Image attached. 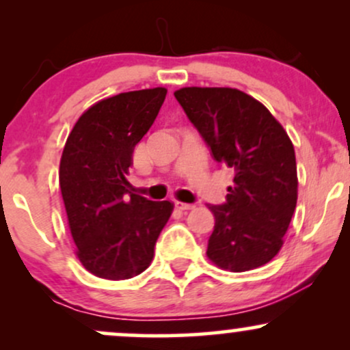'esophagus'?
Listing matches in <instances>:
<instances>
[{"label":"esophagus","mask_w":350,"mask_h":350,"mask_svg":"<svg viewBox=\"0 0 350 350\" xmlns=\"http://www.w3.org/2000/svg\"><path fill=\"white\" fill-rule=\"evenodd\" d=\"M174 206L179 208V211H191V208H194V204H186V202H179V200H176Z\"/></svg>","instance_id":"34e87169"}]
</instances>
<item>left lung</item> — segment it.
<instances>
[{"mask_svg": "<svg viewBox=\"0 0 350 350\" xmlns=\"http://www.w3.org/2000/svg\"><path fill=\"white\" fill-rule=\"evenodd\" d=\"M174 97L212 158L234 172L226 202L207 206L215 217L207 256L235 273L262 267L280 252L298 200L291 139L267 107L237 88L186 87Z\"/></svg>", "mask_w": 350, "mask_h": 350, "instance_id": "left-lung-1", "label": "left lung"}]
</instances>
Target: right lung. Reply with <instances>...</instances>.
<instances>
[{
    "label": "right lung",
    "mask_w": 350,
    "mask_h": 350,
    "mask_svg": "<svg viewBox=\"0 0 350 350\" xmlns=\"http://www.w3.org/2000/svg\"><path fill=\"white\" fill-rule=\"evenodd\" d=\"M163 87L126 92L95 103L72 128L59 184L80 263L92 275L128 280L150 267L170 220V200L128 192L133 150L159 113Z\"/></svg>",
    "instance_id": "1"
}]
</instances>
